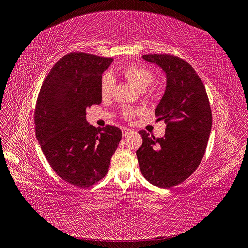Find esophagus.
Listing matches in <instances>:
<instances>
[{
	"mask_svg": "<svg viewBox=\"0 0 248 248\" xmlns=\"http://www.w3.org/2000/svg\"><path fill=\"white\" fill-rule=\"evenodd\" d=\"M132 132H133V130L130 129V128H127V127H124V128H122V134H123L124 137L128 136V134H130Z\"/></svg>",
	"mask_w": 248,
	"mask_h": 248,
	"instance_id": "1",
	"label": "esophagus"
}]
</instances>
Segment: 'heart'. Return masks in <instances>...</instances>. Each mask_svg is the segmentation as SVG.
<instances>
[{
    "mask_svg": "<svg viewBox=\"0 0 248 248\" xmlns=\"http://www.w3.org/2000/svg\"><path fill=\"white\" fill-rule=\"evenodd\" d=\"M124 78L129 80L131 84L138 88L140 91H144L154 79V74L151 70L141 65L132 64L126 66L122 71ZM112 88H114V79L108 74H106L101 79V95L102 97H108L110 95ZM136 114V110L131 108L124 109V116L127 118L132 117Z\"/></svg>",
    "mask_w": 248,
    "mask_h": 248,
    "instance_id": "obj_1",
    "label": "heart"
}]
</instances>
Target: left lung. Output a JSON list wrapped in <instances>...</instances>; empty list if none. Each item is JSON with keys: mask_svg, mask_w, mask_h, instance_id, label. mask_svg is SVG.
Wrapping results in <instances>:
<instances>
[{"mask_svg": "<svg viewBox=\"0 0 248 248\" xmlns=\"http://www.w3.org/2000/svg\"><path fill=\"white\" fill-rule=\"evenodd\" d=\"M166 74V90L155 108L157 120L167 122L162 138L140 130L142 145L137 151L142 176L168 189L182 183L204 157L212 127L205 86L192 67L170 55H145Z\"/></svg>", "mask_w": 248, "mask_h": 248, "instance_id": "left-lung-1", "label": "left lung"}]
</instances>
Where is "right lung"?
<instances>
[{
    "mask_svg": "<svg viewBox=\"0 0 248 248\" xmlns=\"http://www.w3.org/2000/svg\"><path fill=\"white\" fill-rule=\"evenodd\" d=\"M112 61L70 52L52 67L37 99L35 129L42 152L60 178L80 188L107 175L122 138L118 127L95 128L86 119V108L101 103V74Z\"/></svg>",
    "mask_w": 248,
    "mask_h": 248,
    "instance_id": "right-lung-1",
    "label": "right lung"
}]
</instances>
